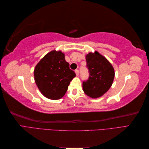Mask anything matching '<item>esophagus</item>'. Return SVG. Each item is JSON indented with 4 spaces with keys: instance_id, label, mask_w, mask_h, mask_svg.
<instances>
[{
    "instance_id": "34e87169",
    "label": "esophagus",
    "mask_w": 149,
    "mask_h": 149,
    "mask_svg": "<svg viewBox=\"0 0 149 149\" xmlns=\"http://www.w3.org/2000/svg\"><path fill=\"white\" fill-rule=\"evenodd\" d=\"M75 73H76V76H78L79 73V71L78 70H75Z\"/></svg>"
}]
</instances>
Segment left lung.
Segmentation results:
<instances>
[{
  "mask_svg": "<svg viewBox=\"0 0 149 149\" xmlns=\"http://www.w3.org/2000/svg\"><path fill=\"white\" fill-rule=\"evenodd\" d=\"M89 76L83 83L84 92L93 98L102 96L111 88L114 78V70L106 58L97 52L86 56Z\"/></svg>",
  "mask_w": 149,
  "mask_h": 149,
  "instance_id": "1",
  "label": "left lung"
}]
</instances>
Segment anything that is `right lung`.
Returning <instances> with one entry per match:
<instances>
[{"label":"right lung","mask_w":149,"mask_h":149,"mask_svg":"<svg viewBox=\"0 0 149 149\" xmlns=\"http://www.w3.org/2000/svg\"><path fill=\"white\" fill-rule=\"evenodd\" d=\"M74 72L65 59L61 52L52 51L35 66V81L43 95L50 100H59L63 96Z\"/></svg>","instance_id":"1"}]
</instances>
